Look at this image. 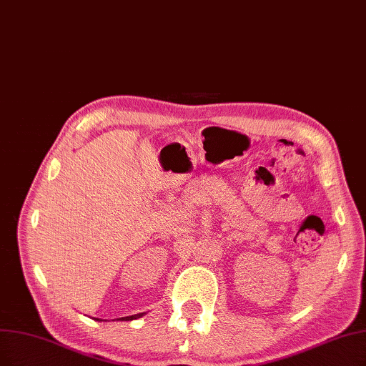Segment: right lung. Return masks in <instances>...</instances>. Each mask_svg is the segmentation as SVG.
I'll return each mask as SVG.
<instances>
[{"mask_svg":"<svg viewBox=\"0 0 366 366\" xmlns=\"http://www.w3.org/2000/svg\"><path fill=\"white\" fill-rule=\"evenodd\" d=\"M145 315V312H139V314H135V315H129V317H122V318H117L119 321H132V320H137V318H141V317H144ZM96 321H102L100 318H94ZM105 321V320H104Z\"/></svg>","mask_w":366,"mask_h":366,"instance_id":"obj_1","label":"right lung"}]
</instances>
